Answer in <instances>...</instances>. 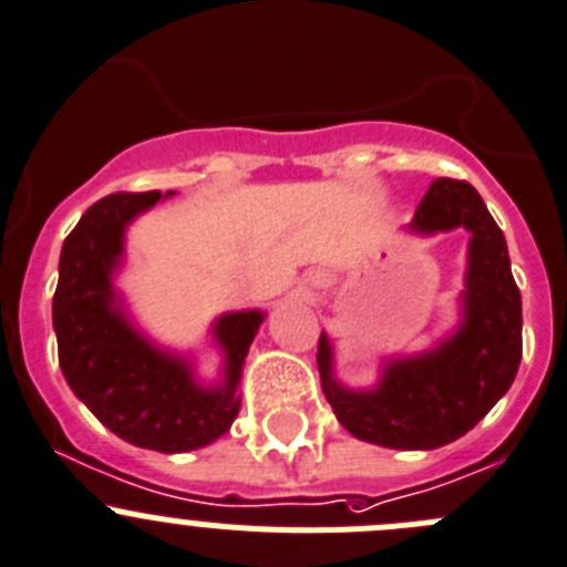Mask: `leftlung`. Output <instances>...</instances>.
I'll list each match as a JSON object with an SVG mask.
<instances>
[{
  "mask_svg": "<svg viewBox=\"0 0 567 567\" xmlns=\"http://www.w3.org/2000/svg\"><path fill=\"white\" fill-rule=\"evenodd\" d=\"M456 226L473 235L464 324L456 336L422 358L385 363L374 391L341 389L330 369V341L319 338L316 363L327 403L363 442L394 451L442 447L478 425L515 380L523 355V310L504 231L475 187L436 178L416 206L411 229L433 235Z\"/></svg>",
  "mask_w": 567,
  "mask_h": 567,
  "instance_id": "8db88e82",
  "label": "left lung"
}]
</instances>
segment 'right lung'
I'll return each instance as SVG.
<instances>
[{
    "label": "right lung",
    "mask_w": 567,
    "mask_h": 567,
    "mask_svg": "<svg viewBox=\"0 0 567 567\" xmlns=\"http://www.w3.org/2000/svg\"><path fill=\"white\" fill-rule=\"evenodd\" d=\"M158 198L156 189L111 193L83 212L61 248L52 327L63 378L109 431L147 451L184 453L215 442L235 422V391L262 313H229L215 324L226 352L220 389L195 383L182 358L158 352L125 321L111 271L123 254L125 226Z\"/></svg>",
    "instance_id": "add662e5"
}]
</instances>
